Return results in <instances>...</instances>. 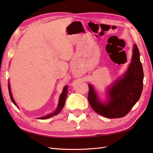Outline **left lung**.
I'll list each match as a JSON object with an SVG mask.
<instances>
[{
    "mask_svg": "<svg viewBox=\"0 0 153 153\" xmlns=\"http://www.w3.org/2000/svg\"><path fill=\"white\" fill-rule=\"evenodd\" d=\"M132 57L122 76L106 89L107 99L101 101L92 84H88V98L95 112L107 118H120L128 114L138 101L143 88L144 73L140 52L134 44Z\"/></svg>",
    "mask_w": 153,
    "mask_h": 153,
    "instance_id": "1",
    "label": "left lung"
}]
</instances>
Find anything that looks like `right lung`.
I'll return each mask as SVG.
<instances>
[{
  "label": "right lung",
  "instance_id": "add662e5",
  "mask_svg": "<svg viewBox=\"0 0 153 153\" xmlns=\"http://www.w3.org/2000/svg\"><path fill=\"white\" fill-rule=\"evenodd\" d=\"M8 88H9V92L10 98H11L12 102H13V104L15 106H17V103L15 102L14 98H13V97L12 92L11 91V87H10L9 82V84H8ZM67 90H68V86H65L63 88V92H62V93H61V95H60V97H59V103H58L57 107H56V110L54 111L53 113H51L50 114H48V115L44 116V117H38V119H39V120H46V119L50 118L51 117H53V116H55V115H57V114H59V113H60L61 111L62 110V108H63V107H64L65 102L67 95V92H68V91H67Z\"/></svg>",
  "mask_w": 153,
  "mask_h": 153
}]
</instances>
